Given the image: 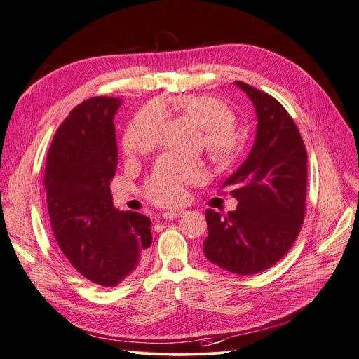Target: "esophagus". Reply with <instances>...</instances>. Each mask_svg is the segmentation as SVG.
<instances>
[{"instance_id": "1", "label": "esophagus", "mask_w": 359, "mask_h": 359, "mask_svg": "<svg viewBox=\"0 0 359 359\" xmlns=\"http://www.w3.org/2000/svg\"><path fill=\"white\" fill-rule=\"evenodd\" d=\"M183 215H184V211H182V210H170V211H164L163 217L164 219H177V217H182Z\"/></svg>"}]
</instances>
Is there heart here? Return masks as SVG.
I'll return each mask as SVG.
<instances>
[{"instance_id": "b5f03b06", "label": "heart", "mask_w": 359, "mask_h": 359, "mask_svg": "<svg viewBox=\"0 0 359 359\" xmlns=\"http://www.w3.org/2000/svg\"><path fill=\"white\" fill-rule=\"evenodd\" d=\"M168 104L203 128L204 148L215 164L229 165L240 154L243 136L233 124L235 114L226 103L210 96H177ZM164 114L163 103H156L154 109H144L124 137L126 152H151L158 143ZM204 177L205 171L200 163L167 155L146 182L144 192L155 204L175 205L183 200L184 184L198 183Z\"/></svg>"}]
</instances>
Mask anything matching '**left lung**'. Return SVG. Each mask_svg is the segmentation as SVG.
Listing matches in <instances>:
<instances>
[{"mask_svg":"<svg viewBox=\"0 0 359 359\" xmlns=\"http://www.w3.org/2000/svg\"><path fill=\"white\" fill-rule=\"evenodd\" d=\"M253 103L257 128L245 161L224 180L238 205L205 211L204 256L219 268L253 275L280 262L299 236L306 204L308 155L297 126L268 93L235 81Z\"/></svg>","mask_w":359,"mask_h":359,"instance_id":"left-lung-1","label":"left lung"}]
</instances>
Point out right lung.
<instances>
[{
  "mask_svg": "<svg viewBox=\"0 0 359 359\" xmlns=\"http://www.w3.org/2000/svg\"><path fill=\"white\" fill-rule=\"evenodd\" d=\"M123 100L91 97L57 128L46 161L51 229L72 266L91 283L116 287L152 244L151 219L119 211L111 180L118 163L114 118Z\"/></svg>",
  "mask_w": 359,
  "mask_h": 359,
  "instance_id": "1",
  "label": "right lung"
}]
</instances>
